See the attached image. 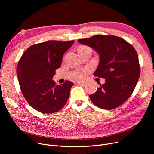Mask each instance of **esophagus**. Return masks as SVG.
<instances>
[{
  "mask_svg": "<svg viewBox=\"0 0 154 154\" xmlns=\"http://www.w3.org/2000/svg\"><path fill=\"white\" fill-rule=\"evenodd\" d=\"M76 84H79V85H85L86 82H83V81H77V82H76Z\"/></svg>",
  "mask_w": 154,
  "mask_h": 154,
  "instance_id": "obj_1",
  "label": "esophagus"
}]
</instances>
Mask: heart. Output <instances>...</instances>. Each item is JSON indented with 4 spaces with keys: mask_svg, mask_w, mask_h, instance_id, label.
<instances>
[{
    "mask_svg": "<svg viewBox=\"0 0 154 154\" xmlns=\"http://www.w3.org/2000/svg\"><path fill=\"white\" fill-rule=\"evenodd\" d=\"M91 51V48L88 47L87 46H81L79 48V52H84V51ZM84 74L82 72H77L75 74H74V77L76 79H81L84 77Z\"/></svg>",
    "mask_w": 154,
    "mask_h": 154,
    "instance_id": "heart-1",
    "label": "heart"
}]
</instances>
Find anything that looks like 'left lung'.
Listing matches in <instances>:
<instances>
[{"mask_svg": "<svg viewBox=\"0 0 154 154\" xmlns=\"http://www.w3.org/2000/svg\"><path fill=\"white\" fill-rule=\"evenodd\" d=\"M80 44L92 48L99 55L100 62L94 75L106 79L97 91L89 95L98 107L114 109L132 95L140 76L138 55L133 46L114 35H97L79 39Z\"/></svg>", "mask_w": 154, "mask_h": 154, "instance_id": "8db88e82", "label": "left lung"}]
</instances>
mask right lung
<instances>
[{
    "mask_svg": "<svg viewBox=\"0 0 154 154\" xmlns=\"http://www.w3.org/2000/svg\"><path fill=\"white\" fill-rule=\"evenodd\" d=\"M72 41H48L29 47L20 59L17 74L22 93L36 110L51 114L60 110L70 96L74 84L66 80L56 85L52 80L63 55L74 44Z\"/></svg>",
    "mask_w": 154,
    "mask_h": 154,
    "instance_id": "obj_1",
    "label": "right lung"
}]
</instances>
